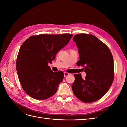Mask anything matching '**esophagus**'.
<instances>
[{
  "label": "esophagus",
  "mask_w": 127,
  "mask_h": 127,
  "mask_svg": "<svg viewBox=\"0 0 127 127\" xmlns=\"http://www.w3.org/2000/svg\"><path fill=\"white\" fill-rule=\"evenodd\" d=\"M69 75V73H68L67 72H64V77H67Z\"/></svg>",
  "instance_id": "1"
}]
</instances>
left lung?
<instances>
[{
  "instance_id": "left-lung-1",
  "label": "left lung",
  "mask_w": 127,
  "mask_h": 127,
  "mask_svg": "<svg viewBox=\"0 0 127 127\" xmlns=\"http://www.w3.org/2000/svg\"><path fill=\"white\" fill-rule=\"evenodd\" d=\"M73 41L76 43L79 55L77 65L83 67L86 73L84 79L80 74L74 75L73 93L83 102L98 101L106 93L113 81L112 53L106 44L91 34H78Z\"/></svg>"
}]
</instances>
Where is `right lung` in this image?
<instances>
[{"label":"right lung","mask_w":127,"mask_h":127,"mask_svg":"<svg viewBox=\"0 0 127 127\" xmlns=\"http://www.w3.org/2000/svg\"><path fill=\"white\" fill-rule=\"evenodd\" d=\"M72 37L70 34H40L30 36L22 44L17 57L16 70L23 89L30 96L46 99L56 93L64 74L53 72L48 64Z\"/></svg>","instance_id":"obj_1"}]
</instances>
